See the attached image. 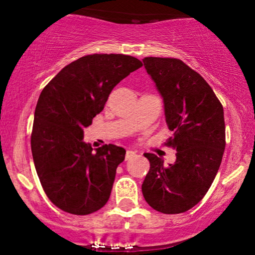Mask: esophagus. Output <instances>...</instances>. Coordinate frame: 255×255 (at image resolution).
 <instances>
[{
    "instance_id": "obj_1",
    "label": "esophagus",
    "mask_w": 255,
    "mask_h": 255,
    "mask_svg": "<svg viewBox=\"0 0 255 255\" xmlns=\"http://www.w3.org/2000/svg\"><path fill=\"white\" fill-rule=\"evenodd\" d=\"M135 153H136V152H135V151H131V150H128L127 152H126V160L130 159V158H131V157H134V156H135Z\"/></svg>"
}]
</instances>
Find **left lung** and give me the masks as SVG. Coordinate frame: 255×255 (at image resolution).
<instances>
[{"mask_svg":"<svg viewBox=\"0 0 255 255\" xmlns=\"http://www.w3.org/2000/svg\"><path fill=\"white\" fill-rule=\"evenodd\" d=\"M142 62L164 101L166 125L174 133L165 145L176 151V162L165 166L162 158L145 153L150 170L141 191L152 209L176 215L195 206L217 175L225 148L223 105L183 61L145 57Z\"/></svg>","mask_w":255,"mask_h":255,"instance_id":"1","label":"left lung"}]
</instances>
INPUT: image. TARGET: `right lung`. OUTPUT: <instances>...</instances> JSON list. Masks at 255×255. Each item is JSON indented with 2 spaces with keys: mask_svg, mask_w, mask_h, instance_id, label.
<instances>
[{
  "mask_svg": "<svg viewBox=\"0 0 255 255\" xmlns=\"http://www.w3.org/2000/svg\"><path fill=\"white\" fill-rule=\"evenodd\" d=\"M141 66L128 55H86L67 64L40 93L32 156L46 197L62 211L90 215L109 200L126 150L109 144L93 152L83 141L84 129L104 109L114 87Z\"/></svg>",
  "mask_w": 255,
  "mask_h": 255,
  "instance_id": "add662e5",
  "label": "right lung"
}]
</instances>
